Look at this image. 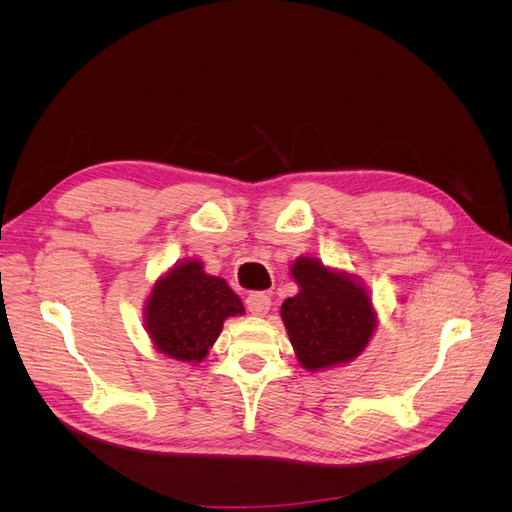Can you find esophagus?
<instances>
[{
    "label": "esophagus",
    "mask_w": 512,
    "mask_h": 512,
    "mask_svg": "<svg viewBox=\"0 0 512 512\" xmlns=\"http://www.w3.org/2000/svg\"><path fill=\"white\" fill-rule=\"evenodd\" d=\"M245 303H247V309L252 312V316H265L271 309V299L265 292H252Z\"/></svg>",
    "instance_id": "34e87169"
}]
</instances>
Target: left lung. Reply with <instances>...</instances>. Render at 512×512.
Wrapping results in <instances>:
<instances>
[{"label":"left lung","instance_id":"8db88e82","mask_svg":"<svg viewBox=\"0 0 512 512\" xmlns=\"http://www.w3.org/2000/svg\"><path fill=\"white\" fill-rule=\"evenodd\" d=\"M290 275L299 292L282 303L280 316L299 365L324 371L361 356L378 327L367 286L314 256L292 260Z\"/></svg>","mask_w":512,"mask_h":512}]
</instances>
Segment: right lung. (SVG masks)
<instances>
[{
  "label": "right lung",
  "instance_id": "1",
  "mask_svg": "<svg viewBox=\"0 0 512 512\" xmlns=\"http://www.w3.org/2000/svg\"><path fill=\"white\" fill-rule=\"evenodd\" d=\"M243 314V301L226 280L209 275L198 258H185L153 284L143 318L158 352L181 363H203L224 320Z\"/></svg>",
  "mask_w": 512,
  "mask_h": 512
}]
</instances>
